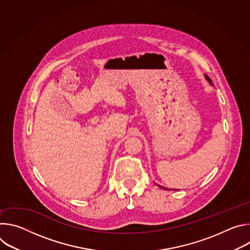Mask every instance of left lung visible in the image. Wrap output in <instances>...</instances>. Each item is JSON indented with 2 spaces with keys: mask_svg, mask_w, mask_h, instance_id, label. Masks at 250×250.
Listing matches in <instances>:
<instances>
[{
  "mask_svg": "<svg viewBox=\"0 0 250 250\" xmlns=\"http://www.w3.org/2000/svg\"><path fill=\"white\" fill-rule=\"evenodd\" d=\"M205 77H206V79L208 81V83H209L210 85H212V82H211V80H210V79H209V78H208L207 75H205ZM158 186H159V185H158ZM159 187H160V188H162V189H164V190H172V189H167V188H165V187H162V186H159ZM174 190H175V189H174Z\"/></svg>",
  "mask_w": 250,
  "mask_h": 250,
  "instance_id": "8db88e82",
  "label": "left lung"
}]
</instances>
